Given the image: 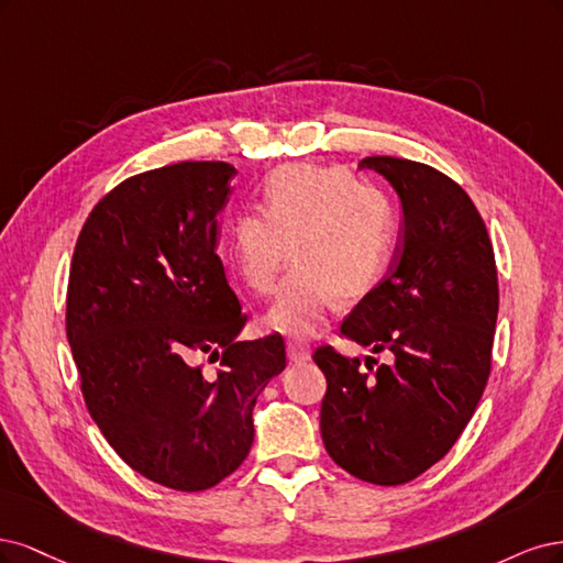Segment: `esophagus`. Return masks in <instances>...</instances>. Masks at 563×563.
I'll list each match as a JSON object with an SVG mask.
<instances>
[{"label": "esophagus", "mask_w": 563, "mask_h": 563, "mask_svg": "<svg viewBox=\"0 0 563 563\" xmlns=\"http://www.w3.org/2000/svg\"><path fill=\"white\" fill-rule=\"evenodd\" d=\"M287 357L292 362H306L311 357V346L301 339H287Z\"/></svg>", "instance_id": "obj_1"}]
</instances>
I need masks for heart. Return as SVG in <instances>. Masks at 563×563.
<instances>
[{
	"instance_id": "obj_1",
	"label": "heart",
	"mask_w": 563,
	"mask_h": 563,
	"mask_svg": "<svg viewBox=\"0 0 563 563\" xmlns=\"http://www.w3.org/2000/svg\"><path fill=\"white\" fill-rule=\"evenodd\" d=\"M397 239V210L378 187L339 168L287 166L266 179L262 210H243L229 233L235 274L257 295H271L289 262L297 266L271 306L268 322L308 334L336 297L355 301L386 274Z\"/></svg>"
}]
</instances>
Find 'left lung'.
<instances>
[{"instance_id": "1", "label": "left lung", "mask_w": 563, "mask_h": 563, "mask_svg": "<svg viewBox=\"0 0 563 563\" xmlns=\"http://www.w3.org/2000/svg\"><path fill=\"white\" fill-rule=\"evenodd\" d=\"M395 187L405 241L386 278L341 322L346 336L390 365L330 343L313 360L328 378L320 432L332 461L362 482L407 484L456 444L482 400L498 318L494 245L461 185L426 163L367 156Z\"/></svg>"}]
</instances>
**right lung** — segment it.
Listing matches in <instances>:
<instances>
[{
    "instance_id": "obj_1",
    "label": "right lung",
    "mask_w": 563,
    "mask_h": 563,
    "mask_svg": "<svg viewBox=\"0 0 563 563\" xmlns=\"http://www.w3.org/2000/svg\"><path fill=\"white\" fill-rule=\"evenodd\" d=\"M235 168L179 161L123 179L77 239L67 341L88 413L142 477L206 492L255 440L252 407L285 369V341H239L247 322L217 255ZM220 361L212 377L200 357Z\"/></svg>"
}]
</instances>
